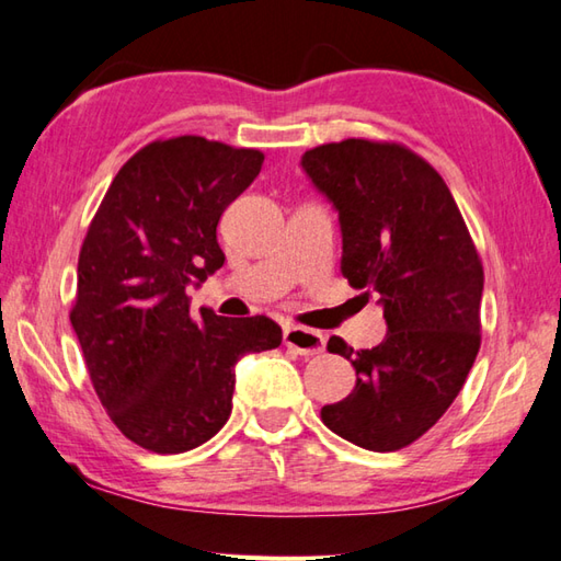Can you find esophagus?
Masks as SVG:
<instances>
[{"mask_svg":"<svg viewBox=\"0 0 561 561\" xmlns=\"http://www.w3.org/2000/svg\"><path fill=\"white\" fill-rule=\"evenodd\" d=\"M283 342H285V346H290L293 352H298L300 356H314V354L324 352L322 332L308 330V327H300V324L285 327Z\"/></svg>","mask_w":561,"mask_h":561,"instance_id":"esophagus-1","label":"esophagus"}]
</instances>
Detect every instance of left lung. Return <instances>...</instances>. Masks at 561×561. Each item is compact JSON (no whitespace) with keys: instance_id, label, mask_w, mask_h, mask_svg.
I'll return each mask as SVG.
<instances>
[{"instance_id":"obj_1","label":"left lung","mask_w":561,"mask_h":561,"mask_svg":"<svg viewBox=\"0 0 561 561\" xmlns=\"http://www.w3.org/2000/svg\"><path fill=\"white\" fill-rule=\"evenodd\" d=\"M302 168L340 213L342 276L366 300L378 295L388 324L374 348L327 342L356 386L322 422L356 447L398 451L445 415L477 362L481 256L447 183L403 144H322Z\"/></svg>"}]
</instances>
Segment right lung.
Segmentation results:
<instances>
[{
    "label": "right lung",
    "instance_id": "right-lung-1",
    "mask_svg": "<svg viewBox=\"0 0 561 561\" xmlns=\"http://www.w3.org/2000/svg\"><path fill=\"white\" fill-rule=\"evenodd\" d=\"M261 165L259 149L156 139L119 168L84 234L70 322L100 403L144 449L181 454L215 437L239 358L283 342L266 314L193 317L185 295L225 263L219 217Z\"/></svg>",
    "mask_w": 561,
    "mask_h": 561
}]
</instances>
